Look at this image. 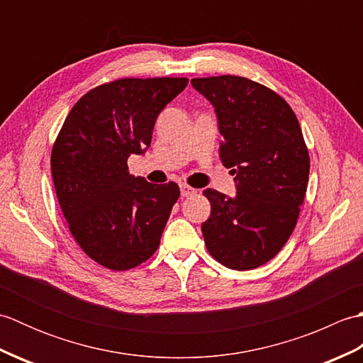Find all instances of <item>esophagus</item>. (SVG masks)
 Returning a JSON list of instances; mask_svg holds the SVG:
<instances>
[{
  "label": "esophagus",
  "mask_w": 363,
  "mask_h": 363,
  "mask_svg": "<svg viewBox=\"0 0 363 363\" xmlns=\"http://www.w3.org/2000/svg\"><path fill=\"white\" fill-rule=\"evenodd\" d=\"M194 194H196V190L195 189H191V187H189L187 184H182L181 186V196H191Z\"/></svg>",
  "instance_id": "esophagus-1"
}]
</instances>
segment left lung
<instances>
[{"instance_id": "obj_1", "label": "left lung", "mask_w": 363, "mask_h": 363, "mask_svg": "<svg viewBox=\"0 0 363 363\" xmlns=\"http://www.w3.org/2000/svg\"><path fill=\"white\" fill-rule=\"evenodd\" d=\"M213 106L220 159L234 176V196L206 189L211 217L201 226L213 259L234 269L267 264L296 226L309 182V151L291 107L240 76L191 79Z\"/></svg>"}]
</instances>
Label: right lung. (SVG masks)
<instances>
[{
    "instance_id": "add662e5",
    "label": "right lung",
    "mask_w": 363,
    "mask_h": 363,
    "mask_svg": "<svg viewBox=\"0 0 363 363\" xmlns=\"http://www.w3.org/2000/svg\"><path fill=\"white\" fill-rule=\"evenodd\" d=\"M187 78L118 79L84 95L68 113L51 152L60 209L90 259L115 272L134 268L159 248L179 187L128 172L143 156L164 107Z\"/></svg>"
}]
</instances>
